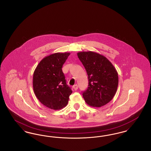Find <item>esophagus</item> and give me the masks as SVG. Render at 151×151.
<instances>
[{
  "label": "esophagus",
  "mask_w": 151,
  "mask_h": 151,
  "mask_svg": "<svg viewBox=\"0 0 151 151\" xmlns=\"http://www.w3.org/2000/svg\"><path fill=\"white\" fill-rule=\"evenodd\" d=\"M72 88H73V89L75 91H76V90L78 89V86L77 84H75V85H74L73 86H72Z\"/></svg>",
  "instance_id": "1"
}]
</instances>
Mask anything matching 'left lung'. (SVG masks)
I'll return each mask as SVG.
<instances>
[{"label": "left lung", "mask_w": 151, "mask_h": 151, "mask_svg": "<svg viewBox=\"0 0 151 151\" xmlns=\"http://www.w3.org/2000/svg\"><path fill=\"white\" fill-rule=\"evenodd\" d=\"M77 55L88 76V88L83 93L84 100L92 107L105 105L113 99L118 86L114 66L107 58L96 52L81 51Z\"/></svg>", "instance_id": "obj_1"}]
</instances>
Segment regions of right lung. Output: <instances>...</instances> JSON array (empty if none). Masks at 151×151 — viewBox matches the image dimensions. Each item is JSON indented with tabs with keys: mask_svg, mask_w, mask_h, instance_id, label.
Returning <instances> with one entry per match:
<instances>
[{
	"mask_svg": "<svg viewBox=\"0 0 151 151\" xmlns=\"http://www.w3.org/2000/svg\"><path fill=\"white\" fill-rule=\"evenodd\" d=\"M70 52H56L40 62L33 73V88L38 100L43 105L55 110L65 107L72 93L66 84L62 66Z\"/></svg>",
	"mask_w": 151,
	"mask_h": 151,
	"instance_id": "add662e5",
	"label": "right lung"
}]
</instances>
